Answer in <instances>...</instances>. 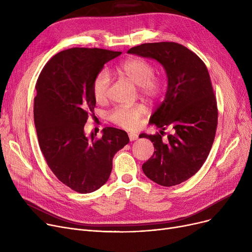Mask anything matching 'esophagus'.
Wrapping results in <instances>:
<instances>
[{
  "mask_svg": "<svg viewBox=\"0 0 252 252\" xmlns=\"http://www.w3.org/2000/svg\"><path fill=\"white\" fill-rule=\"evenodd\" d=\"M128 138H129V141H136L137 139H138V134H136V133H129L128 134Z\"/></svg>",
  "mask_w": 252,
  "mask_h": 252,
  "instance_id": "obj_1",
  "label": "esophagus"
}]
</instances>
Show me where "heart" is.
I'll use <instances>...</instances> for the list:
<instances>
[{
  "instance_id": "b5f03b06",
  "label": "heart",
  "mask_w": 252,
  "mask_h": 252,
  "mask_svg": "<svg viewBox=\"0 0 252 252\" xmlns=\"http://www.w3.org/2000/svg\"><path fill=\"white\" fill-rule=\"evenodd\" d=\"M118 73L126 77L131 84L139 87L140 92L148 98H156L161 94L163 84L160 78L153 76L154 68L150 62L141 58H130L118 66ZM110 86V75L106 69L101 70L93 82V95L96 101L103 102L107 98V92ZM145 113L142 105L134 107H122L113 110L109 118L118 126L133 129L139 126L140 118Z\"/></svg>"
}]
</instances>
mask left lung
<instances>
[{
    "instance_id": "8db88e82",
    "label": "left lung",
    "mask_w": 252,
    "mask_h": 252,
    "mask_svg": "<svg viewBox=\"0 0 252 252\" xmlns=\"http://www.w3.org/2000/svg\"><path fill=\"white\" fill-rule=\"evenodd\" d=\"M127 53L157 61L166 73L164 99L149 123L161 134L170 128L172 135L165 140L159 134L140 135L155 150L142 169L156 184L175 186L200 169L215 140L218 108L208 70L195 53L177 43L143 44Z\"/></svg>"
}]
</instances>
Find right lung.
Here are the masks:
<instances>
[{
  "label": "right lung",
  "mask_w": 252,
  "mask_h": 252,
  "mask_svg": "<svg viewBox=\"0 0 252 252\" xmlns=\"http://www.w3.org/2000/svg\"><path fill=\"white\" fill-rule=\"evenodd\" d=\"M122 52L72 48L45 65L35 85L33 119L46 161L57 179L82 194L108 181L115 153L129 142L123 129L105 127L102 138L87 136L85 125L96 107L93 82L104 64Z\"/></svg>",
  "instance_id": "add662e5"
}]
</instances>
